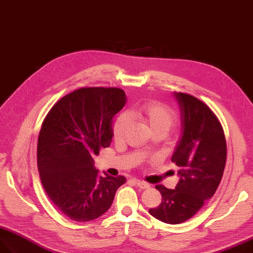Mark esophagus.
<instances>
[{
	"label": "esophagus",
	"mask_w": 253,
	"mask_h": 253,
	"mask_svg": "<svg viewBox=\"0 0 253 253\" xmlns=\"http://www.w3.org/2000/svg\"><path fill=\"white\" fill-rule=\"evenodd\" d=\"M133 182H134V183L136 184V185H137L139 188H141V189H147V188H149V187H150L149 184H148L147 182H145V181L133 180Z\"/></svg>",
	"instance_id": "esophagus-1"
}]
</instances>
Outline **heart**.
<instances>
[{
  "mask_svg": "<svg viewBox=\"0 0 253 253\" xmlns=\"http://www.w3.org/2000/svg\"><path fill=\"white\" fill-rule=\"evenodd\" d=\"M127 113L132 118L145 121L153 133L164 132L167 134L176 122L174 113L166 105L155 101L141 103L131 108ZM128 126L129 117L126 113L120 114L116 118L113 125V137L115 141L120 142L126 138Z\"/></svg>",
  "mask_w": 253,
  "mask_h": 253,
  "instance_id": "heart-1",
  "label": "heart"
}]
</instances>
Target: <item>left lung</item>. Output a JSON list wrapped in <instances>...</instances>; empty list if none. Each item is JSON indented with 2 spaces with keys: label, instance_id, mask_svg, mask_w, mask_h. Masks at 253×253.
Segmentation results:
<instances>
[{
  "label": "left lung",
  "instance_id": "obj_1",
  "mask_svg": "<svg viewBox=\"0 0 253 253\" xmlns=\"http://www.w3.org/2000/svg\"><path fill=\"white\" fill-rule=\"evenodd\" d=\"M174 95L181 110L182 136L171 162L179 167L181 179L174 189L156 185L162 202L149 210L156 219L170 224L188 220L214 196L227 160L223 128L213 111L192 94Z\"/></svg>",
  "mask_w": 253,
  "mask_h": 253
}]
</instances>
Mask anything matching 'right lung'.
Returning a JSON list of instances; mask_svg holds the SVG:
<instances>
[{
	"instance_id": "add662e5",
	"label": "right lung",
	"mask_w": 253,
	"mask_h": 253,
	"mask_svg": "<svg viewBox=\"0 0 253 253\" xmlns=\"http://www.w3.org/2000/svg\"><path fill=\"white\" fill-rule=\"evenodd\" d=\"M116 87H82L58 100L42 122L37 145L40 180L58 211L74 221H89L111 208L126 179L101 176L93 167L100 149L113 139L112 119L125 106Z\"/></svg>"
}]
</instances>
